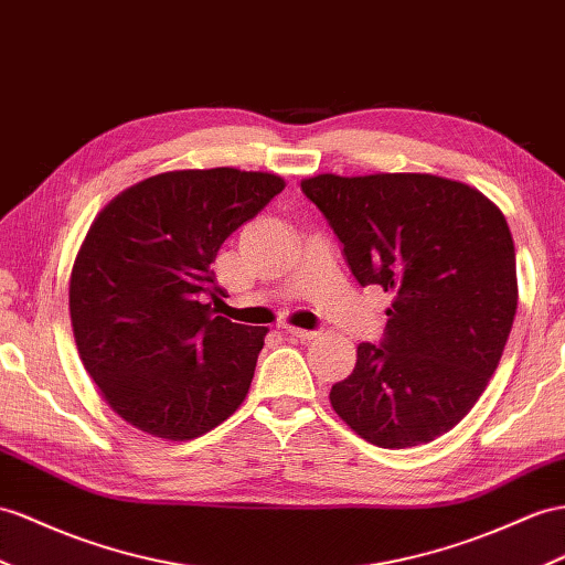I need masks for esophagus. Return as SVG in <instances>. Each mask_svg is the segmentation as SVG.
Masks as SVG:
<instances>
[{
  "instance_id": "obj_1",
  "label": "esophagus",
  "mask_w": 565,
  "mask_h": 565,
  "mask_svg": "<svg viewBox=\"0 0 565 565\" xmlns=\"http://www.w3.org/2000/svg\"><path fill=\"white\" fill-rule=\"evenodd\" d=\"M284 331H286L288 337L302 339V341H310V339H315V337H317V331H312V329H298V327H291V324H286V327H284Z\"/></svg>"
}]
</instances>
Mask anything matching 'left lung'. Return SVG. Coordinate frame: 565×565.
<instances>
[{
  "instance_id": "8db88e82",
  "label": "left lung",
  "mask_w": 565,
  "mask_h": 565,
  "mask_svg": "<svg viewBox=\"0 0 565 565\" xmlns=\"http://www.w3.org/2000/svg\"><path fill=\"white\" fill-rule=\"evenodd\" d=\"M360 286L394 294L382 343H360L331 386L365 441L408 448L454 429L482 396L518 308L515 248L501 210L434 173L302 179Z\"/></svg>"
}]
</instances>
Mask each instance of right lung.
<instances>
[{"instance_id":"right-lung-1","label":"right lung","mask_w":565,"mask_h":565,"mask_svg":"<svg viewBox=\"0 0 565 565\" xmlns=\"http://www.w3.org/2000/svg\"><path fill=\"white\" fill-rule=\"evenodd\" d=\"M284 185L267 171H167L95 216L71 271V327L85 372L128 425L195 439L248 396L267 327L216 315L212 263Z\"/></svg>"}]
</instances>
